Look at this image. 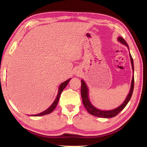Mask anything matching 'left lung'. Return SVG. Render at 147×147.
Listing matches in <instances>:
<instances>
[{
    "instance_id": "1",
    "label": "left lung",
    "mask_w": 147,
    "mask_h": 147,
    "mask_svg": "<svg viewBox=\"0 0 147 147\" xmlns=\"http://www.w3.org/2000/svg\"><path fill=\"white\" fill-rule=\"evenodd\" d=\"M118 40L122 44H124L125 46L127 47V48L129 49L128 45L123 38L121 37H119ZM129 56L131 59V65H132V69L134 72L133 59L132 56L131 55L130 53H129ZM134 75H133V78H132V81H131V86L129 93L128 94L126 99H125V101H124V103H122L121 105H120L119 107L116 108L115 109H113L111 110H107V111L105 110V111H103V110H100L98 109L97 108L94 107L91 104L89 99V91H88V87H87V85L85 83V82L83 80H81V96L82 99V102L84 104V107L86 108L87 111L90 113V114L94 116L98 117H102V118H111V117H115L124 109L125 107L127 105V104L128 103L130 99L131 98V96H132L133 92L134 83Z\"/></svg>"
}]
</instances>
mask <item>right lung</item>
<instances>
[{"mask_svg": "<svg viewBox=\"0 0 147 147\" xmlns=\"http://www.w3.org/2000/svg\"><path fill=\"white\" fill-rule=\"evenodd\" d=\"M70 79H68V80H66V81H65L64 82H63V83L61 84L60 86H59V87L58 94H57V96H56V99H55V101H54V102L53 103V104L48 108V109L45 110V111H44V112H41V113H38V114H36V115H32V116H42V115H47V114H48V113H51V112L53 111V110H55L56 107L57 106V105H58L59 99V97H60V95H61V92H62L63 90V89L65 88V87L67 86V85L68 84V82H69Z\"/></svg>", "mask_w": 147, "mask_h": 147, "instance_id": "1", "label": "right lung"}]
</instances>
